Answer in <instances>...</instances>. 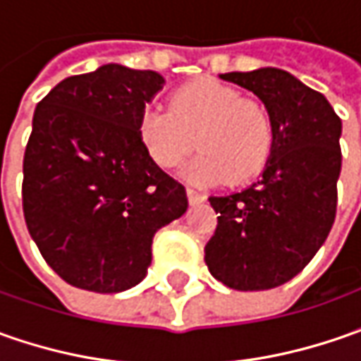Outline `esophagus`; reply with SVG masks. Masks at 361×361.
Masks as SVG:
<instances>
[{"instance_id":"esophagus-1","label":"esophagus","mask_w":361,"mask_h":361,"mask_svg":"<svg viewBox=\"0 0 361 361\" xmlns=\"http://www.w3.org/2000/svg\"><path fill=\"white\" fill-rule=\"evenodd\" d=\"M187 197H188V202H190V204H199V202H202L204 199H207L202 192L195 190V188H187Z\"/></svg>"}]
</instances>
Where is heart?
<instances>
[{
  "label": "heart",
  "instance_id": "heart-1",
  "mask_svg": "<svg viewBox=\"0 0 361 361\" xmlns=\"http://www.w3.org/2000/svg\"><path fill=\"white\" fill-rule=\"evenodd\" d=\"M138 134L160 169H174L195 148L201 152L185 176L199 185L245 183L265 166L273 148L267 106L223 82L202 78L171 94V108H146Z\"/></svg>",
  "mask_w": 361,
  "mask_h": 361
}]
</instances>
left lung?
Listing matches in <instances>:
<instances>
[{
  "mask_svg": "<svg viewBox=\"0 0 361 361\" xmlns=\"http://www.w3.org/2000/svg\"><path fill=\"white\" fill-rule=\"evenodd\" d=\"M221 80L267 106L275 138L251 187L209 197L219 216L204 263L231 289H273L312 261L336 221L341 120L324 94L279 68L229 72Z\"/></svg>",
  "mask_w": 361,
  "mask_h": 361,
  "instance_id": "left-lung-1",
  "label": "left lung"
}]
</instances>
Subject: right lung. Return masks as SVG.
I'll return each mask as SVG.
<instances>
[{"label": "right lung", "mask_w": 361, "mask_h": 361, "mask_svg": "<svg viewBox=\"0 0 361 361\" xmlns=\"http://www.w3.org/2000/svg\"><path fill=\"white\" fill-rule=\"evenodd\" d=\"M162 84L152 70L106 63L66 78L35 106L23 216L66 283L96 293L138 285L154 233L187 211L185 187L150 159L138 134Z\"/></svg>", "instance_id": "1"}]
</instances>
